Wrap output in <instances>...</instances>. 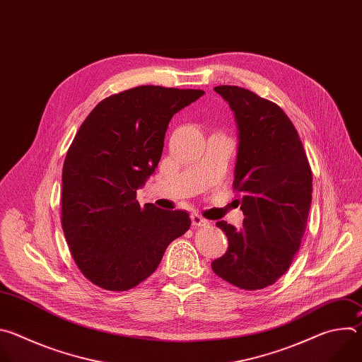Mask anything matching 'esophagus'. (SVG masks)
<instances>
[{
	"mask_svg": "<svg viewBox=\"0 0 362 362\" xmlns=\"http://www.w3.org/2000/svg\"><path fill=\"white\" fill-rule=\"evenodd\" d=\"M211 222L208 221V219H204V218H202L200 215H197V214H193L192 215V225L194 226V228H200V226H208Z\"/></svg>",
	"mask_w": 362,
	"mask_h": 362,
	"instance_id": "1",
	"label": "esophagus"
}]
</instances>
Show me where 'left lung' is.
Instances as JSON below:
<instances>
[{"label":"left lung","instance_id":"1","mask_svg":"<svg viewBox=\"0 0 362 362\" xmlns=\"http://www.w3.org/2000/svg\"><path fill=\"white\" fill-rule=\"evenodd\" d=\"M235 113L239 147L233 189L243 228L216 223L229 240L214 272L246 291L275 284L291 267L306 229L313 172L299 134L275 103L238 86H218Z\"/></svg>","mask_w":362,"mask_h":362}]
</instances>
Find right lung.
Masks as SVG:
<instances>
[{
    "label": "right lung",
    "instance_id": "add662e5",
    "mask_svg": "<svg viewBox=\"0 0 362 362\" xmlns=\"http://www.w3.org/2000/svg\"><path fill=\"white\" fill-rule=\"evenodd\" d=\"M203 90L139 86L101 100L80 126L63 166L62 226L81 274L107 291H127L158 269L166 247L190 228L183 211L136 190L158 168L165 134Z\"/></svg>",
    "mask_w": 362,
    "mask_h": 362
}]
</instances>
